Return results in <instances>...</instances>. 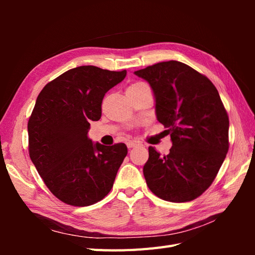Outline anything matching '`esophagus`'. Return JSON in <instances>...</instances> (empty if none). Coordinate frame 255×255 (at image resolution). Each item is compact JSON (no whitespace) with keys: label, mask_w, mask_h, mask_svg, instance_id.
Instances as JSON below:
<instances>
[{"label":"esophagus","mask_w":255,"mask_h":255,"mask_svg":"<svg viewBox=\"0 0 255 255\" xmlns=\"http://www.w3.org/2000/svg\"><path fill=\"white\" fill-rule=\"evenodd\" d=\"M139 145V142H137V141H129V142H127V147L128 148H136V147H138Z\"/></svg>","instance_id":"34e87169"}]
</instances>
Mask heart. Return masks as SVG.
Returning a JSON list of instances; mask_svg holds the SVG:
<instances>
[{"label":"heart","mask_w":255,"mask_h":255,"mask_svg":"<svg viewBox=\"0 0 255 255\" xmlns=\"http://www.w3.org/2000/svg\"><path fill=\"white\" fill-rule=\"evenodd\" d=\"M145 84L144 83H141V82H136V83H132L128 86L127 91H133V90H137L139 88H142V86H144Z\"/></svg>","instance_id":"obj_1"}]
</instances>
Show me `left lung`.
<instances>
[{"instance_id":"1","label":"left lung","mask_w":255,"mask_h":255,"mask_svg":"<svg viewBox=\"0 0 255 255\" xmlns=\"http://www.w3.org/2000/svg\"><path fill=\"white\" fill-rule=\"evenodd\" d=\"M134 74L152 89L156 118L173 144L166 155L149 147L147 185L167 202H191L211 185L229 149V118L218 91L180 61L159 62Z\"/></svg>"}]
</instances>
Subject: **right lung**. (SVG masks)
<instances>
[{"label": "right lung", "mask_w": 255, "mask_h": 255, "mask_svg": "<svg viewBox=\"0 0 255 255\" xmlns=\"http://www.w3.org/2000/svg\"><path fill=\"white\" fill-rule=\"evenodd\" d=\"M127 71L81 66L59 75L38 95L29 117L28 151L46 186L61 202L84 206L111 192L127 155L125 143H93L90 123L102 116L107 91Z\"/></svg>", "instance_id": "add662e5"}]
</instances>
